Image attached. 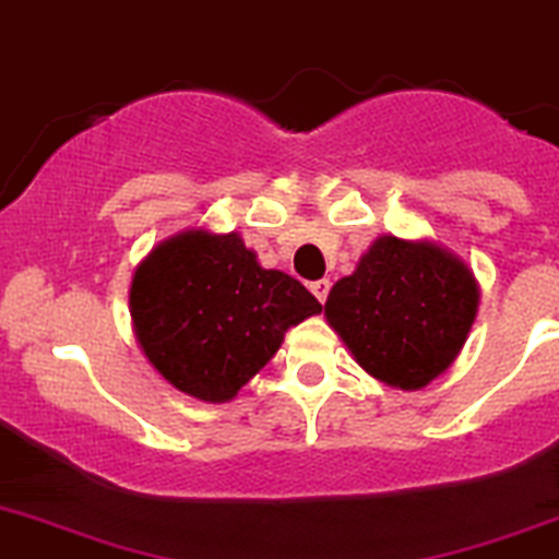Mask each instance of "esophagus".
<instances>
[{"mask_svg":"<svg viewBox=\"0 0 559 559\" xmlns=\"http://www.w3.org/2000/svg\"><path fill=\"white\" fill-rule=\"evenodd\" d=\"M311 292H313V295H317V300H319V302H324V300H328V295H330V281H328V278L313 281V284H311Z\"/></svg>","mask_w":559,"mask_h":559,"instance_id":"1","label":"esophagus"}]
</instances>
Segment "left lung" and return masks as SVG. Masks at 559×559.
Instances as JSON below:
<instances>
[{
    "label": "left lung",
    "mask_w": 559,
    "mask_h": 559,
    "mask_svg": "<svg viewBox=\"0 0 559 559\" xmlns=\"http://www.w3.org/2000/svg\"><path fill=\"white\" fill-rule=\"evenodd\" d=\"M478 311V284L435 242L384 235L330 289L324 317L379 382L417 390L462 349Z\"/></svg>",
    "instance_id": "obj_1"
}]
</instances>
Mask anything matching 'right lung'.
<instances>
[{
	"instance_id": "add662e5",
	"label": "right lung",
	"mask_w": 559,
	"mask_h": 559,
	"mask_svg": "<svg viewBox=\"0 0 559 559\" xmlns=\"http://www.w3.org/2000/svg\"><path fill=\"white\" fill-rule=\"evenodd\" d=\"M319 311L300 281L259 267L235 231H186L160 242L130 286V317L147 360L202 401L235 399L286 330Z\"/></svg>"
}]
</instances>
